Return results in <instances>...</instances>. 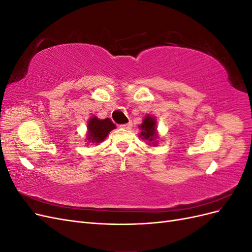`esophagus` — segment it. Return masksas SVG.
I'll return each mask as SVG.
<instances>
[{
	"mask_svg": "<svg viewBox=\"0 0 252 252\" xmlns=\"http://www.w3.org/2000/svg\"><path fill=\"white\" fill-rule=\"evenodd\" d=\"M121 127L124 128V129H127V130H129V129H131V127H132V123H131V122H129V123H127V124L121 125Z\"/></svg>",
	"mask_w": 252,
	"mask_h": 252,
	"instance_id": "esophagus-1",
	"label": "esophagus"
}]
</instances>
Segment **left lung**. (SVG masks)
<instances>
[{
    "label": "left lung",
    "instance_id": "left-lung-1",
    "mask_svg": "<svg viewBox=\"0 0 252 252\" xmlns=\"http://www.w3.org/2000/svg\"><path fill=\"white\" fill-rule=\"evenodd\" d=\"M139 128L141 129L139 136L143 141L146 142V144L151 147L158 146V140L159 135L158 132L157 120L155 117L150 116V114L145 116L142 124L139 125Z\"/></svg>",
    "mask_w": 252,
    "mask_h": 252
}]
</instances>
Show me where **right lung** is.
Segmentation results:
<instances>
[{
    "label": "right lung",
    "mask_w": 252,
    "mask_h": 252,
    "mask_svg": "<svg viewBox=\"0 0 252 252\" xmlns=\"http://www.w3.org/2000/svg\"><path fill=\"white\" fill-rule=\"evenodd\" d=\"M113 129H116V125L112 123L109 118L100 120L97 117L93 116L87 122V132L85 139L87 145L103 142Z\"/></svg>",
    "instance_id": "obj_1"
}]
</instances>
